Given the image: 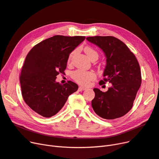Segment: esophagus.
Segmentation results:
<instances>
[{"label": "esophagus", "mask_w": 159, "mask_h": 159, "mask_svg": "<svg viewBox=\"0 0 159 159\" xmlns=\"http://www.w3.org/2000/svg\"><path fill=\"white\" fill-rule=\"evenodd\" d=\"M86 90V89L85 88H84V87H82V86H80L79 88V91H83V90Z\"/></svg>", "instance_id": "1"}]
</instances>
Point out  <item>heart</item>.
<instances>
[{
	"label": "heart",
	"mask_w": 159,
	"mask_h": 159,
	"mask_svg": "<svg viewBox=\"0 0 159 159\" xmlns=\"http://www.w3.org/2000/svg\"><path fill=\"white\" fill-rule=\"evenodd\" d=\"M75 51L72 52L69 54L68 57V63L70 61V60L74 54ZM84 52L90 60H93V58H98V52L93 49L90 46H86L84 48ZM71 76L73 79L76 81V83L80 84V85L88 86L90 84V82L94 80L96 78V75L93 72L91 71H84L83 70H76L75 71L73 72L71 74Z\"/></svg>",
	"instance_id": "b5f03b06"
}]
</instances>
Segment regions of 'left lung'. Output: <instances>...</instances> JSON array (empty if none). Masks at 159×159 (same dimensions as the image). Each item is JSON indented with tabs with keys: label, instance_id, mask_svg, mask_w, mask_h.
Here are the masks:
<instances>
[{
	"label": "left lung",
	"instance_id": "left-lung-1",
	"mask_svg": "<svg viewBox=\"0 0 159 159\" xmlns=\"http://www.w3.org/2000/svg\"><path fill=\"white\" fill-rule=\"evenodd\" d=\"M86 39L102 49L107 57L103 80L99 84L111 83L107 92L94 89L92 101L94 112L105 119L125 115L132 109L142 83L137 58L120 40L112 36L89 37Z\"/></svg>",
	"mask_w": 159,
	"mask_h": 159
}]
</instances>
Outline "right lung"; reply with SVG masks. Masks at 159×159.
<instances>
[{
	"instance_id": "right-lung-1",
	"label": "right lung",
	"mask_w": 159,
	"mask_h": 159,
	"mask_svg": "<svg viewBox=\"0 0 159 159\" xmlns=\"http://www.w3.org/2000/svg\"><path fill=\"white\" fill-rule=\"evenodd\" d=\"M85 39L84 36L63 35L45 39L27 54L20 76L21 94L26 104L46 118L57 114L78 85L69 80L61 84L56 76L64 73L68 57Z\"/></svg>"
}]
</instances>
